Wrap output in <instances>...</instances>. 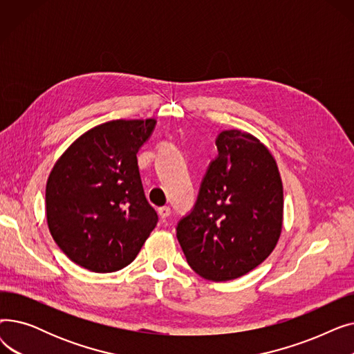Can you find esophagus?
I'll return each mask as SVG.
<instances>
[{
  "instance_id": "34e87169",
  "label": "esophagus",
  "mask_w": 354,
  "mask_h": 354,
  "mask_svg": "<svg viewBox=\"0 0 354 354\" xmlns=\"http://www.w3.org/2000/svg\"><path fill=\"white\" fill-rule=\"evenodd\" d=\"M158 212H159V216H160L162 219H166L167 216L171 215V208H169V207H160V208L158 209Z\"/></svg>"
}]
</instances>
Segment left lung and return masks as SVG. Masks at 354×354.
<instances>
[{
  "label": "left lung",
  "mask_w": 354,
  "mask_h": 354,
  "mask_svg": "<svg viewBox=\"0 0 354 354\" xmlns=\"http://www.w3.org/2000/svg\"><path fill=\"white\" fill-rule=\"evenodd\" d=\"M218 156L176 236L191 268L209 281L252 271L274 251L283 230L284 195L268 147L243 130H224Z\"/></svg>",
  "instance_id": "8db88e82"
}]
</instances>
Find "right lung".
<instances>
[{"label":"right lung","instance_id":"right-lung-1","mask_svg":"<svg viewBox=\"0 0 354 354\" xmlns=\"http://www.w3.org/2000/svg\"><path fill=\"white\" fill-rule=\"evenodd\" d=\"M155 124V119L102 123L54 163L46 185L47 225L73 263L93 272L122 270L156 227L136 156Z\"/></svg>","mask_w":354,"mask_h":354}]
</instances>
